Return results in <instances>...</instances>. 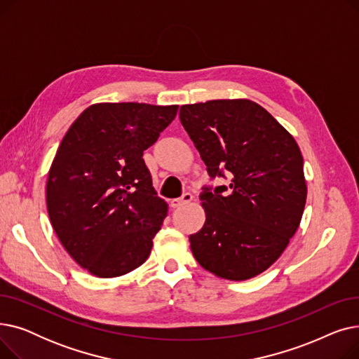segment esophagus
<instances>
[{
  "instance_id": "1",
  "label": "esophagus",
  "mask_w": 359,
  "mask_h": 359,
  "mask_svg": "<svg viewBox=\"0 0 359 359\" xmlns=\"http://www.w3.org/2000/svg\"><path fill=\"white\" fill-rule=\"evenodd\" d=\"M192 199H194V195H192L191 192H184L180 198L172 199V202H170V205H172L173 208H179V206H182V205H184V203H189Z\"/></svg>"
}]
</instances>
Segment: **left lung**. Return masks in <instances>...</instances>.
I'll return each mask as SVG.
<instances>
[{"label": "left lung", "instance_id": "left-lung-1", "mask_svg": "<svg viewBox=\"0 0 359 359\" xmlns=\"http://www.w3.org/2000/svg\"><path fill=\"white\" fill-rule=\"evenodd\" d=\"M179 118L211 180L203 186V227L189 236L199 265L231 280L250 279L282 255L307 198L303 156L295 140L246 99L184 104Z\"/></svg>", "mask_w": 359, "mask_h": 359}]
</instances>
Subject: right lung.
I'll use <instances>...</instances> for the list:
<instances>
[{
    "instance_id": "right-lung-1",
    "label": "right lung",
    "mask_w": 359,
    "mask_h": 359,
    "mask_svg": "<svg viewBox=\"0 0 359 359\" xmlns=\"http://www.w3.org/2000/svg\"><path fill=\"white\" fill-rule=\"evenodd\" d=\"M177 107L93 104L61 141L46 183L48 214L65 250L90 273L121 276L148 259L167 203L142 154Z\"/></svg>"
}]
</instances>
